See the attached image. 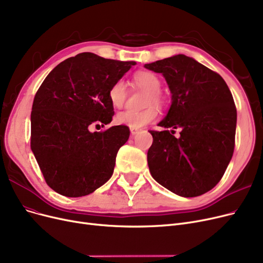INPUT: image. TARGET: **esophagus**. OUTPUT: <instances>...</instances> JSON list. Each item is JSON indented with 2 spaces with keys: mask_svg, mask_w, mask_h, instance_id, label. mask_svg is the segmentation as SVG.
Masks as SVG:
<instances>
[{
  "mask_svg": "<svg viewBox=\"0 0 263 263\" xmlns=\"http://www.w3.org/2000/svg\"><path fill=\"white\" fill-rule=\"evenodd\" d=\"M130 131H131L132 135H135L137 133H139L140 129H138V128H130Z\"/></svg>",
  "mask_w": 263,
  "mask_h": 263,
  "instance_id": "1",
  "label": "esophagus"
}]
</instances>
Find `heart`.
<instances>
[{
  "mask_svg": "<svg viewBox=\"0 0 263 263\" xmlns=\"http://www.w3.org/2000/svg\"><path fill=\"white\" fill-rule=\"evenodd\" d=\"M132 82L139 89L146 92V96H145V105L146 106L152 104L161 105L163 103V96L160 92L161 80L156 73L147 70L138 71L133 74ZM126 97H128V90H126L124 81H115L108 90V100L111 106L115 108H121L125 104ZM158 109L156 107L151 106L141 111H121L116 116V121L119 124L128 125L129 128H142L144 125L154 122L158 118Z\"/></svg>",
  "mask_w": 263,
  "mask_h": 263,
  "instance_id": "b5f03b06",
  "label": "heart"
}]
</instances>
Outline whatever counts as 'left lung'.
<instances>
[{
    "instance_id": "8db88e82",
    "label": "left lung",
    "mask_w": 263,
    "mask_h": 263,
    "mask_svg": "<svg viewBox=\"0 0 263 263\" xmlns=\"http://www.w3.org/2000/svg\"><path fill=\"white\" fill-rule=\"evenodd\" d=\"M145 68L162 73L172 93L158 125L182 129L179 139L169 130L149 131L152 177L179 196H200L220 182L234 153L237 112L232 93L219 73L185 55Z\"/></svg>"
}]
</instances>
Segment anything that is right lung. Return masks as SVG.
<instances>
[{
    "mask_svg": "<svg viewBox=\"0 0 263 263\" xmlns=\"http://www.w3.org/2000/svg\"><path fill=\"white\" fill-rule=\"evenodd\" d=\"M133 65L81 53L58 64L39 87L30 146L46 184L56 193L85 196L111 178L117 153L130 137L129 126L93 133L89 128L112 120L108 90Z\"/></svg>",
    "mask_w": 263,
    "mask_h": 263,
    "instance_id": "right-lung-1",
    "label": "right lung"
}]
</instances>
